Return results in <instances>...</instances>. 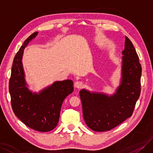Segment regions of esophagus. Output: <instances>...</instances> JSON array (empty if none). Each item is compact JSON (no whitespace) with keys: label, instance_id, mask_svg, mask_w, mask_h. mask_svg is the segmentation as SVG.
<instances>
[{"label":"esophagus","instance_id":"34e87169","mask_svg":"<svg viewBox=\"0 0 153 153\" xmlns=\"http://www.w3.org/2000/svg\"><path fill=\"white\" fill-rule=\"evenodd\" d=\"M74 86L76 88H78V89H80L82 86V82L81 81H76L74 84Z\"/></svg>","mask_w":153,"mask_h":153}]
</instances>
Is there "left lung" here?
Instances as JSON below:
<instances>
[{"label": "left lung", "mask_w": 153, "mask_h": 153, "mask_svg": "<svg viewBox=\"0 0 153 153\" xmlns=\"http://www.w3.org/2000/svg\"><path fill=\"white\" fill-rule=\"evenodd\" d=\"M122 53V78L116 94L108 97L86 90L79 92L84 120L95 131L111 130L131 117L140 97L142 67L135 49L127 37Z\"/></svg>", "instance_id": "1"}]
</instances>
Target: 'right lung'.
Masks as SVG:
<instances>
[{
    "instance_id": "right-lung-1",
    "label": "right lung",
    "mask_w": 153,
    "mask_h": 153,
    "mask_svg": "<svg viewBox=\"0 0 153 153\" xmlns=\"http://www.w3.org/2000/svg\"><path fill=\"white\" fill-rule=\"evenodd\" d=\"M38 32L29 36L14 58L9 82L13 111L19 120L30 128L41 132L50 131L57 126L64 99L74 90L73 81H56L39 94L26 86L22 66L23 50Z\"/></svg>"
}]
</instances>
